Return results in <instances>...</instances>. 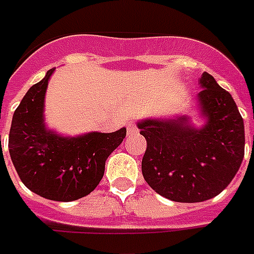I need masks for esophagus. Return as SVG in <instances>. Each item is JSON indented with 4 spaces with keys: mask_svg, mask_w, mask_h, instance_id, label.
<instances>
[{
    "mask_svg": "<svg viewBox=\"0 0 254 254\" xmlns=\"http://www.w3.org/2000/svg\"><path fill=\"white\" fill-rule=\"evenodd\" d=\"M136 131H138V128H136V126L134 123H130V124H127V132L128 134H135Z\"/></svg>",
    "mask_w": 254,
    "mask_h": 254,
    "instance_id": "obj_1",
    "label": "esophagus"
}]
</instances>
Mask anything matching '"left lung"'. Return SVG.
Wrapping results in <instances>:
<instances>
[{
    "label": "left lung",
    "instance_id": "1",
    "mask_svg": "<svg viewBox=\"0 0 254 254\" xmlns=\"http://www.w3.org/2000/svg\"><path fill=\"white\" fill-rule=\"evenodd\" d=\"M199 118L188 115L143 119L136 123L147 142L142 174L160 195L175 202L216 197L238 172L245 154V127L231 94L208 72L199 78Z\"/></svg>",
    "mask_w": 254,
    "mask_h": 254
}]
</instances>
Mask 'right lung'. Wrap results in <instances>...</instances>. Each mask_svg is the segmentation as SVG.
Returning a JSON list of instances; mask_svg holds the SVG:
<instances>
[{"label":"right lung","instance_id":"add662e5","mask_svg":"<svg viewBox=\"0 0 254 254\" xmlns=\"http://www.w3.org/2000/svg\"><path fill=\"white\" fill-rule=\"evenodd\" d=\"M55 68L31 86L16 108L9 131V154L21 182L52 201H75L101 182L105 161L123 142L126 127L115 132L59 134L45 123V95Z\"/></svg>","mask_w":254,"mask_h":254}]
</instances>
